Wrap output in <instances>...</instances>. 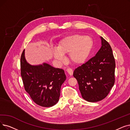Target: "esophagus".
<instances>
[{
  "instance_id": "obj_1",
  "label": "esophagus",
  "mask_w": 130,
  "mask_h": 130,
  "mask_svg": "<svg viewBox=\"0 0 130 130\" xmlns=\"http://www.w3.org/2000/svg\"><path fill=\"white\" fill-rule=\"evenodd\" d=\"M66 71H67V72L70 75H72L73 74V70H72V69H71V68L67 69H66Z\"/></svg>"
}]
</instances>
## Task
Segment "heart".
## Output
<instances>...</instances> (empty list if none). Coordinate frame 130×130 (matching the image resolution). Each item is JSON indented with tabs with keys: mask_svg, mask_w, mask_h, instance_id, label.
I'll return each instance as SVG.
<instances>
[{
	"mask_svg": "<svg viewBox=\"0 0 130 130\" xmlns=\"http://www.w3.org/2000/svg\"><path fill=\"white\" fill-rule=\"evenodd\" d=\"M92 47V40L89 37L75 35L61 40L58 48L53 49V56L59 64L65 60L64 54H69L72 61L80 64L86 60Z\"/></svg>",
	"mask_w": 130,
	"mask_h": 130,
	"instance_id": "obj_1",
	"label": "heart"
}]
</instances>
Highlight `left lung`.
Segmentation results:
<instances>
[{
	"mask_svg": "<svg viewBox=\"0 0 130 130\" xmlns=\"http://www.w3.org/2000/svg\"><path fill=\"white\" fill-rule=\"evenodd\" d=\"M101 47L94 57L73 73L82 98L97 102L108 94L115 83V61L109 43L103 38Z\"/></svg>",
	"mask_w": 130,
	"mask_h": 130,
	"instance_id": "obj_1",
	"label": "left lung"
}]
</instances>
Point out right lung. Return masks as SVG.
<instances>
[{"label":"right lung","mask_w":130,"mask_h":130,"mask_svg":"<svg viewBox=\"0 0 130 130\" xmlns=\"http://www.w3.org/2000/svg\"><path fill=\"white\" fill-rule=\"evenodd\" d=\"M24 51L21 57V74L25 91L39 106L55 105L59 100L61 86L66 78L64 71L47 63L31 65L25 59Z\"/></svg>","instance_id":"add662e5"}]
</instances>
